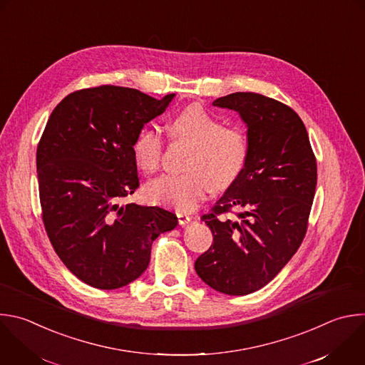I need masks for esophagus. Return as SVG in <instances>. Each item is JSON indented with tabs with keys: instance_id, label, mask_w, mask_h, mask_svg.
<instances>
[{
	"instance_id": "obj_1",
	"label": "esophagus",
	"mask_w": 365,
	"mask_h": 365,
	"mask_svg": "<svg viewBox=\"0 0 365 365\" xmlns=\"http://www.w3.org/2000/svg\"><path fill=\"white\" fill-rule=\"evenodd\" d=\"M178 215V222H179V225H186V223H189L190 220H192V216L190 215H187V213H183V212H178L176 213Z\"/></svg>"
}]
</instances>
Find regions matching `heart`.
Returning <instances> with one entry per match:
<instances>
[{"instance_id": "b5f03b06", "label": "heart", "mask_w": 365, "mask_h": 365, "mask_svg": "<svg viewBox=\"0 0 365 365\" xmlns=\"http://www.w3.org/2000/svg\"><path fill=\"white\" fill-rule=\"evenodd\" d=\"M169 135L175 140L192 143L182 173H166L146 185L148 196L179 210H192L210 189L222 190L244 170L250 153L247 133L240 128L223 126L222 121L202 106L190 104L169 121ZM165 139L155 128H145L136 136L132 152L138 166L153 173L159 169Z\"/></svg>"}]
</instances>
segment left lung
Instances as JSON below:
<instances>
[{
	"label": "left lung",
	"mask_w": 365,
	"mask_h": 365,
	"mask_svg": "<svg viewBox=\"0 0 365 365\" xmlns=\"http://www.w3.org/2000/svg\"><path fill=\"white\" fill-rule=\"evenodd\" d=\"M213 106L235 110L250 142L244 170L202 220L213 244L195 269L215 291L252 294L271 282L298 251L317 187V160L301 117L258 93H232ZM237 208L235 217L225 212Z\"/></svg>",
	"instance_id": "left-lung-1"
}]
</instances>
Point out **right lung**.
Returning <instances> with one entry per match:
<instances>
[{
    "instance_id": "right-lung-1",
    "label": "right lung",
    "mask_w": 365,
    "mask_h": 365,
    "mask_svg": "<svg viewBox=\"0 0 365 365\" xmlns=\"http://www.w3.org/2000/svg\"><path fill=\"white\" fill-rule=\"evenodd\" d=\"M173 97L83 88L64 97L47 121L37 146L43 222L58 258L90 287L117 289L138 279L153 240L178 225L162 207L121 203L139 187L133 142Z\"/></svg>"
}]
</instances>
